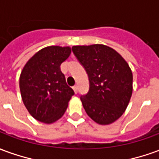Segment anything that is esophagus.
Returning a JSON list of instances; mask_svg holds the SVG:
<instances>
[{"label": "esophagus", "mask_w": 159, "mask_h": 159, "mask_svg": "<svg viewBox=\"0 0 159 159\" xmlns=\"http://www.w3.org/2000/svg\"><path fill=\"white\" fill-rule=\"evenodd\" d=\"M73 90H74V92L75 93H77V91H78V88H77V86L76 85H75V86L73 87Z\"/></svg>", "instance_id": "esophagus-1"}]
</instances>
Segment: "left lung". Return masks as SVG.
<instances>
[{"label":"left lung","mask_w":159,"mask_h":159,"mask_svg":"<svg viewBox=\"0 0 159 159\" xmlns=\"http://www.w3.org/2000/svg\"><path fill=\"white\" fill-rule=\"evenodd\" d=\"M84 67L89 90L81 96L83 108L99 124L115 122L126 110L133 91V75L128 63L113 48L102 44L73 46Z\"/></svg>","instance_id":"1"}]
</instances>
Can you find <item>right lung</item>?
Wrapping results in <instances>:
<instances>
[{"instance_id": "1", "label": "right lung", "mask_w": 159, "mask_h": 159, "mask_svg": "<svg viewBox=\"0 0 159 159\" xmlns=\"http://www.w3.org/2000/svg\"><path fill=\"white\" fill-rule=\"evenodd\" d=\"M70 52V47L49 46L32 56L23 68L19 77L23 102L40 122L52 123L59 119L74 95L60 70Z\"/></svg>"}]
</instances>
